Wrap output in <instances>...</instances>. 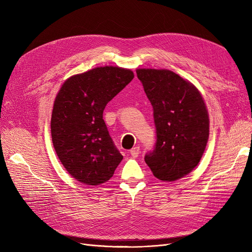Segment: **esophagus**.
<instances>
[{"label": "esophagus", "instance_id": "esophagus-1", "mask_svg": "<svg viewBox=\"0 0 252 252\" xmlns=\"http://www.w3.org/2000/svg\"><path fill=\"white\" fill-rule=\"evenodd\" d=\"M130 155H131V157H133V158L138 157V156L140 155V147H139V146L133 147V148L130 150Z\"/></svg>", "mask_w": 252, "mask_h": 252}]
</instances>
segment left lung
Here are the masks:
<instances>
[{
    "instance_id": "8db88e82",
    "label": "left lung",
    "mask_w": 252,
    "mask_h": 252,
    "mask_svg": "<svg viewBox=\"0 0 252 252\" xmlns=\"http://www.w3.org/2000/svg\"><path fill=\"white\" fill-rule=\"evenodd\" d=\"M154 107L155 150L145 162L158 180L184 178L200 163L209 138V116L204 98L192 83L168 69H136Z\"/></svg>"
}]
</instances>
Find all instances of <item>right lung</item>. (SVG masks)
I'll return each instance as SVG.
<instances>
[{
  "label": "right lung",
  "instance_id": "right-lung-1",
  "mask_svg": "<svg viewBox=\"0 0 252 252\" xmlns=\"http://www.w3.org/2000/svg\"><path fill=\"white\" fill-rule=\"evenodd\" d=\"M133 78L127 68L95 67L71 75L59 90L51 114L52 144L67 172L83 184L107 182L123 159L103 111Z\"/></svg>",
  "mask_w": 252,
  "mask_h": 252
}]
</instances>
